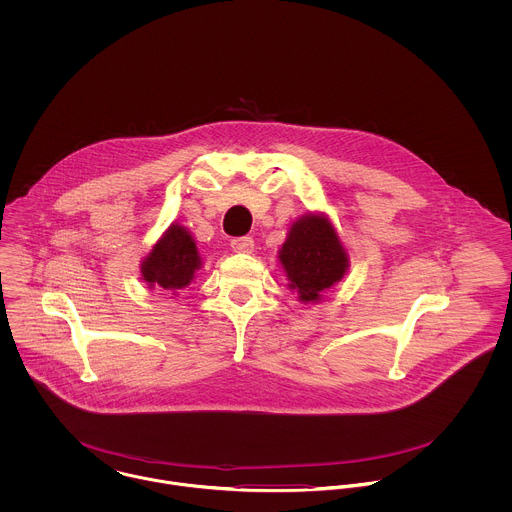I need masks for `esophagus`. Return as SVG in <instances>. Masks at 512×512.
<instances>
[{
  "label": "esophagus",
  "mask_w": 512,
  "mask_h": 512,
  "mask_svg": "<svg viewBox=\"0 0 512 512\" xmlns=\"http://www.w3.org/2000/svg\"><path fill=\"white\" fill-rule=\"evenodd\" d=\"M230 248L238 254H250L254 250V240L250 236H242V238H232L230 240Z\"/></svg>",
  "instance_id": "34e87169"
}]
</instances>
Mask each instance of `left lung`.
Instances as JSON below:
<instances>
[{"label": "left lung", "instance_id": "1", "mask_svg": "<svg viewBox=\"0 0 512 512\" xmlns=\"http://www.w3.org/2000/svg\"><path fill=\"white\" fill-rule=\"evenodd\" d=\"M280 262L301 301H317L347 272L349 260L331 222L317 215L295 220L280 250Z\"/></svg>", "mask_w": 512, "mask_h": 512}]
</instances>
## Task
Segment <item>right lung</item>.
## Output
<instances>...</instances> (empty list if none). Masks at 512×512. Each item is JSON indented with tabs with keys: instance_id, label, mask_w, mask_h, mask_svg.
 <instances>
[{
	"instance_id": "obj_1",
	"label": "right lung",
	"mask_w": 512,
	"mask_h": 512,
	"mask_svg": "<svg viewBox=\"0 0 512 512\" xmlns=\"http://www.w3.org/2000/svg\"><path fill=\"white\" fill-rule=\"evenodd\" d=\"M199 268L201 258L195 240L183 226L173 224L144 260L142 276L149 288L163 295H177L193 282Z\"/></svg>"
}]
</instances>
